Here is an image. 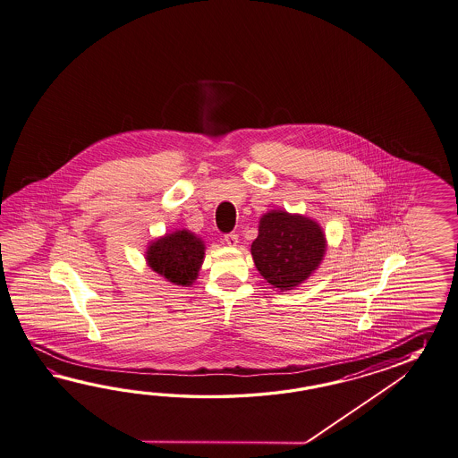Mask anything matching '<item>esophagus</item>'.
I'll return each instance as SVG.
<instances>
[{
	"label": "esophagus",
	"instance_id": "obj_1",
	"mask_svg": "<svg viewBox=\"0 0 458 458\" xmlns=\"http://www.w3.org/2000/svg\"><path fill=\"white\" fill-rule=\"evenodd\" d=\"M224 242L229 245V247H237V244H239V237H237V234H234V233L225 234L224 235Z\"/></svg>",
	"mask_w": 458,
	"mask_h": 458
}]
</instances>
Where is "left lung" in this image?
<instances>
[{
    "mask_svg": "<svg viewBox=\"0 0 458 458\" xmlns=\"http://www.w3.org/2000/svg\"><path fill=\"white\" fill-rule=\"evenodd\" d=\"M327 235L315 219L303 214L272 209L259 221V235L250 245L259 274L280 292L303 284L327 254Z\"/></svg>",
    "mask_w": 458,
    "mask_h": 458,
    "instance_id": "left-lung-1",
    "label": "left lung"
}]
</instances>
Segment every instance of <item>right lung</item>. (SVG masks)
<instances>
[{"label":"right lung","mask_w":458,"mask_h":458,"mask_svg":"<svg viewBox=\"0 0 458 458\" xmlns=\"http://www.w3.org/2000/svg\"><path fill=\"white\" fill-rule=\"evenodd\" d=\"M206 245L199 235L176 229L151 241L145 260L153 272L173 285L190 287L199 276Z\"/></svg>","instance_id":"obj_1"}]
</instances>
